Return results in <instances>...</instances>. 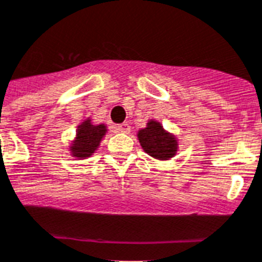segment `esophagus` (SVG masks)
<instances>
[{
	"label": "esophagus",
	"instance_id": "1",
	"mask_svg": "<svg viewBox=\"0 0 262 262\" xmlns=\"http://www.w3.org/2000/svg\"><path fill=\"white\" fill-rule=\"evenodd\" d=\"M118 129H119V133L129 134V131H131V127H129L128 123H122V124H119L118 126Z\"/></svg>",
	"mask_w": 262,
	"mask_h": 262
}]
</instances>
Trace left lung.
<instances>
[{
  "instance_id": "8db88e82",
  "label": "left lung",
  "mask_w": 262,
  "mask_h": 262,
  "mask_svg": "<svg viewBox=\"0 0 262 262\" xmlns=\"http://www.w3.org/2000/svg\"><path fill=\"white\" fill-rule=\"evenodd\" d=\"M138 139L144 152L159 161H168L178 151L177 138L152 119L148 120L146 128L138 131Z\"/></svg>"
}]
</instances>
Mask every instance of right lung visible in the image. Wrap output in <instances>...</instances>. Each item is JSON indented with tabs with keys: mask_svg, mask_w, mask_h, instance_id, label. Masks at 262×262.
<instances>
[{
	"mask_svg": "<svg viewBox=\"0 0 262 262\" xmlns=\"http://www.w3.org/2000/svg\"><path fill=\"white\" fill-rule=\"evenodd\" d=\"M105 134H107L105 124H94L90 118L85 119L77 127L76 138L69 147L72 157L77 159L90 158L97 150Z\"/></svg>",
	"mask_w": 262,
	"mask_h": 262,
	"instance_id": "right-lung-1",
	"label": "right lung"
}]
</instances>
